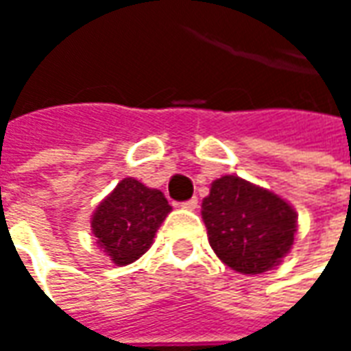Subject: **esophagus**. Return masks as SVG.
I'll use <instances>...</instances> for the list:
<instances>
[{"instance_id": "obj_1", "label": "esophagus", "mask_w": 351, "mask_h": 351, "mask_svg": "<svg viewBox=\"0 0 351 351\" xmlns=\"http://www.w3.org/2000/svg\"><path fill=\"white\" fill-rule=\"evenodd\" d=\"M182 207H184V209H190V210L197 209V197H192V199L184 201Z\"/></svg>"}]
</instances>
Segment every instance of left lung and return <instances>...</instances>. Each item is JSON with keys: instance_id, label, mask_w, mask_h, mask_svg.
<instances>
[{"instance_id": "8db88e82", "label": "left lung", "mask_w": 351, "mask_h": 351, "mask_svg": "<svg viewBox=\"0 0 351 351\" xmlns=\"http://www.w3.org/2000/svg\"><path fill=\"white\" fill-rule=\"evenodd\" d=\"M201 215L213 251L241 274L254 276L278 266L295 241V209L239 176H222L210 184Z\"/></svg>"}]
</instances>
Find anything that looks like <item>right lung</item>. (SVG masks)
<instances>
[{
  "label": "right lung",
  "instance_id": "add662e5",
  "mask_svg": "<svg viewBox=\"0 0 351 351\" xmlns=\"http://www.w3.org/2000/svg\"><path fill=\"white\" fill-rule=\"evenodd\" d=\"M169 213L171 205L159 190H152L134 178H123L97 207L90 228L100 249L114 264L125 266L150 249Z\"/></svg>",
  "mask_w": 351,
  "mask_h": 351
}]
</instances>
